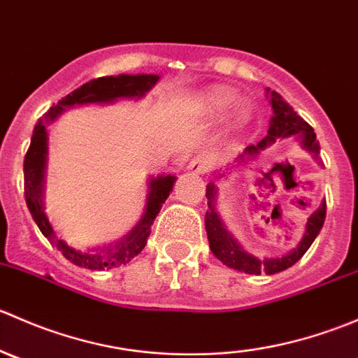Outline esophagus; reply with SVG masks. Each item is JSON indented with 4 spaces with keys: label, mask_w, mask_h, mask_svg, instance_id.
Here are the masks:
<instances>
[{
    "label": "esophagus",
    "mask_w": 358,
    "mask_h": 358,
    "mask_svg": "<svg viewBox=\"0 0 358 358\" xmlns=\"http://www.w3.org/2000/svg\"><path fill=\"white\" fill-rule=\"evenodd\" d=\"M187 169H189L190 173H194V175H202V173L208 171V159L206 157H194L192 161L189 162V166H187Z\"/></svg>",
    "instance_id": "esophagus-1"
}]
</instances>
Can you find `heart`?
<instances>
[{"instance_id": "obj_1", "label": "heart", "mask_w": 358, "mask_h": 358, "mask_svg": "<svg viewBox=\"0 0 358 358\" xmlns=\"http://www.w3.org/2000/svg\"><path fill=\"white\" fill-rule=\"evenodd\" d=\"M237 93L230 88H223V86H218V88L211 90L208 95V106L209 109L215 112H225L229 110L234 103L237 102ZM249 117V109L248 107H241L239 112H237V119L239 121H246Z\"/></svg>"}]
</instances>
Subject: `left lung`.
Here are the masks:
<instances>
[{"mask_svg": "<svg viewBox=\"0 0 358 358\" xmlns=\"http://www.w3.org/2000/svg\"><path fill=\"white\" fill-rule=\"evenodd\" d=\"M266 96H268V102L273 110L272 119H270L268 133H266V136L259 143L246 147V150H244L241 156H237V164H243V162L246 164L248 161L256 159V156H258L262 150H265L266 147L275 143V140L287 138V136L294 135L296 138L299 140L303 149H305L306 152L312 154V156L319 161L320 147L319 142H317V136L315 133H313L312 126H310L305 119L299 117L294 112V109H292L289 103H287L277 92L266 90ZM222 176H225V173H218L216 178H222ZM216 196H218V189L215 187V183H208V187H206L208 211H206L204 227L206 232H208V241L211 252L223 263V265L229 266V268L239 270V272L244 273H251V275H259V273L273 275V273H279L294 265V263L308 251V248L312 246V243L315 241V237L319 236L320 229H322L324 220H326V201H322L319 209L313 211V215L310 216L308 222H306V230L305 234H303V239L299 241L298 246L292 249L291 252L280 256V258H258V256L248 252L246 249L237 243L236 237L225 229V223L222 222L218 211H216Z\"/></svg>", "mask_w": 358, "mask_h": 358, "instance_id": "obj_1", "label": "left lung"}]
</instances>
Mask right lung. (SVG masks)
Masks as SVG:
<instances>
[{"mask_svg": "<svg viewBox=\"0 0 358 358\" xmlns=\"http://www.w3.org/2000/svg\"><path fill=\"white\" fill-rule=\"evenodd\" d=\"M159 81L156 74H119V76H103V78L93 79L85 83L81 88L74 90L64 96L57 106L45 114L38 121L32 131L31 145L24 159V194L27 208L34 218L36 225L39 227L43 236L50 241L64 256L74 265L90 270H110L115 266L126 265L131 262L136 255H140L145 248L147 239L150 236V227L161 211L162 204L168 199L169 192L176 182L173 175H159L156 178H149V194H147V206L140 222L133 227L128 236L122 237L117 243L109 244L106 248L88 249L79 251L71 248L66 241L57 236L55 229L50 223L45 213V173H46V156H48V133L46 124L55 121L60 114L67 109L79 106H90V103H114L119 99H142L147 92Z\"/></svg>", "mask_w": 358, "mask_h": 358, "instance_id": "1", "label": "right lung"}]
</instances>
